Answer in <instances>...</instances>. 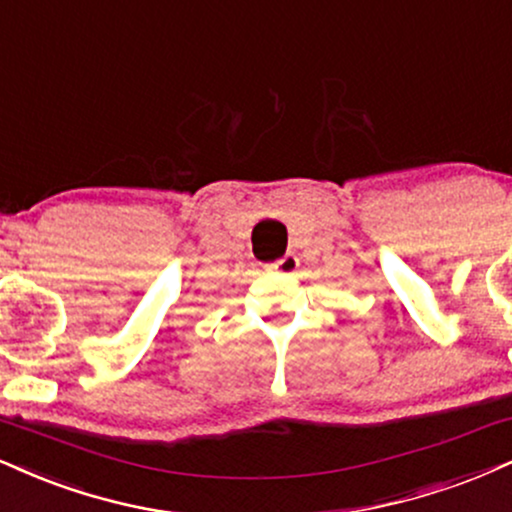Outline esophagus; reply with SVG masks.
<instances>
[{
  "label": "esophagus",
  "instance_id": "34e87169",
  "mask_svg": "<svg viewBox=\"0 0 512 512\" xmlns=\"http://www.w3.org/2000/svg\"><path fill=\"white\" fill-rule=\"evenodd\" d=\"M298 267H300V260L293 255V252H286L281 260H276L272 264L274 272H279V274H295V269H298Z\"/></svg>",
  "mask_w": 512,
  "mask_h": 512
}]
</instances>
